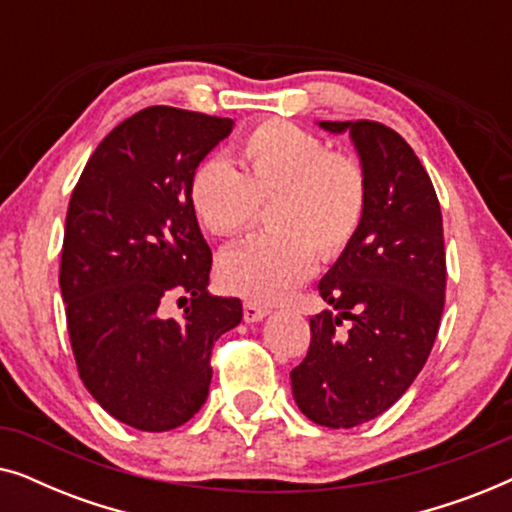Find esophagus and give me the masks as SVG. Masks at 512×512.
<instances>
[{
  "label": "esophagus",
  "mask_w": 512,
  "mask_h": 512,
  "mask_svg": "<svg viewBox=\"0 0 512 512\" xmlns=\"http://www.w3.org/2000/svg\"><path fill=\"white\" fill-rule=\"evenodd\" d=\"M242 314H244V321H247V324H256V321H263L265 317H268L270 310H268V307L247 300V303H244V307H242Z\"/></svg>",
  "instance_id": "obj_1"
}]
</instances>
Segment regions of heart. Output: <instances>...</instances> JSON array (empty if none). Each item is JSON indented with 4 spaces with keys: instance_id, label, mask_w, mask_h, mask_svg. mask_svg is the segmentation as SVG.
<instances>
[{
    "instance_id": "heart-1",
    "label": "heart",
    "mask_w": 512,
    "mask_h": 512,
    "mask_svg": "<svg viewBox=\"0 0 512 512\" xmlns=\"http://www.w3.org/2000/svg\"><path fill=\"white\" fill-rule=\"evenodd\" d=\"M270 202L272 233L223 251L219 279L237 296L277 303L291 296L321 258H335L359 235L368 177L359 158L289 121H263L237 146V167L205 158L188 179V205L214 237H235Z\"/></svg>"
}]
</instances>
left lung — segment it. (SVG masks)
Instances as JSON below:
<instances>
[{
  "label": "left lung",
  "mask_w": 512,
  "mask_h": 512,
  "mask_svg": "<svg viewBox=\"0 0 512 512\" xmlns=\"http://www.w3.org/2000/svg\"><path fill=\"white\" fill-rule=\"evenodd\" d=\"M349 132L368 177L366 219L319 282L331 310L310 319L291 370L300 412L352 429L389 410L429 359L445 305L443 214L410 144L375 121H319Z\"/></svg>",
  "instance_id": "1"
}]
</instances>
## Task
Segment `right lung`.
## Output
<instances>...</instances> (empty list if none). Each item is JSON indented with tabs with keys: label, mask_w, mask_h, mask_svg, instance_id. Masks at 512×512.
<instances>
[{
	"label": "right lung",
	"mask_w": 512,
	"mask_h": 512,
	"mask_svg": "<svg viewBox=\"0 0 512 512\" xmlns=\"http://www.w3.org/2000/svg\"><path fill=\"white\" fill-rule=\"evenodd\" d=\"M230 118L149 107L125 118L83 167L67 209L60 291L90 396L139 431L186 424L207 401L214 342L242 321L207 291L212 251L188 179L233 132ZM189 305L179 320L164 303Z\"/></svg>",
	"instance_id": "obj_1"
}]
</instances>
